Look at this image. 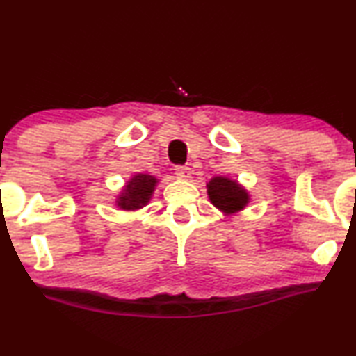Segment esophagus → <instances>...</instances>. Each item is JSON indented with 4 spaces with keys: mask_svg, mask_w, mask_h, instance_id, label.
<instances>
[{
    "mask_svg": "<svg viewBox=\"0 0 356 356\" xmlns=\"http://www.w3.org/2000/svg\"><path fill=\"white\" fill-rule=\"evenodd\" d=\"M176 176L180 180H188L190 176H192V172H190V168H187V166H177L176 168Z\"/></svg>",
    "mask_w": 356,
    "mask_h": 356,
    "instance_id": "1",
    "label": "esophagus"
}]
</instances>
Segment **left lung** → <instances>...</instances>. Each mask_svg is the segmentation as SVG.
Returning a JSON list of instances; mask_svg holds the SVG:
<instances>
[{"instance_id": "8db88e82", "label": "left lung", "mask_w": 356, "mask_h": 356, "mask_svg": "<svg viewBox=\"0 0 356 356\" xmlns=\"http://www.w3.org/2000/svg\"><path fill=\"white\" fill-rule=\"evenodd\" d=\"M209 202L226 216H234L250 203V193L238 180L227 176H216L207 182Z\"/></svg>"}]
</instances>
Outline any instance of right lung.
Segmentation results:
<instances>
[{
	"label": "right lung",
	"instance_id": "obj_1",
	"mask_svg": "<svg viewBox=\"0 0 356 356\" xmlns=\"http://www.w3.org/2000/svg\"><path fill=\"white\" fill-rule=\"evenodd\" d=\"M159 179L152 176V174L135 172L130 177L121 192L116 195V207L124 211H138L143 207H147L152 200Z\"/></svg>",
	"mask_w": 356,
	"mask_h": 356
}]
</instances>
